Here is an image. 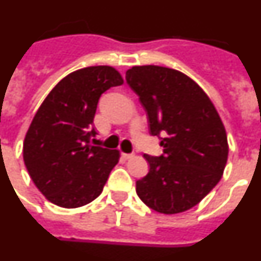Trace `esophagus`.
I'll return each instance as SVG.
<instances>
[{
    "label": "esophagus",
    "instance_id": "1",
    "mask_svg": "<svg viewBox=\"0 0 261 261\" xmlns=\"http://www.w3.org/2000/svg\"><path fill=\"white\" fill-rule=\"evenodd\" d=\"M134 156V154H126V152H122V158H124V159H130V158Z\"/></svg>",
    "mask_w": 261,
    "mask_h": 261
}]
</instances>
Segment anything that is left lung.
Wrapping results in <instances>:
<instances>
[{"label": "left lung", "instance_id": "obj_1", "mask_svg": "<svg viewBox=\"0 0 261 261\" xmlns=\"http://www.w3.org/2000/svg\"><path fill=\"white\" fill-rule=\"evenodd\" d=\"M127 85L147 113L150 134L163 154H144L150 171L137 180V194L154 211L179 214L196 205L222 179L228 143L215 106L198 83L178 70L134 66Z\"/></svg>", "mask_w": 261, "mask_h": 261}]
</instances>
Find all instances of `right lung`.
Segmentation results:
<instances>
[{"instance_id": "right-lung-1", "label": "right lung", "mask_w": 261, "mask_h": 261, "mask_svg": "<svg viewBox=\"0 0 261 261\" xmlns=\"http://www.w3.org/2000/svg\"><path fill=\"white\" fill-rule=\"evenodd\" d=\"M122 83L114 67H85L61 80L39 106L26 133L23 162L53 204L82 207L103 190L119 151L91 144L94 115L100 95Z\"/></svg>"}]
</instances>
